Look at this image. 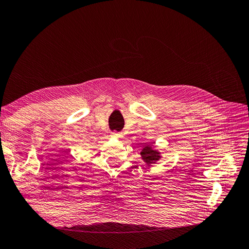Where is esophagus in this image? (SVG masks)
I'll list each match as a JSON object with an SVG mask.
<instances>
[{
  "label": "esophagus",
  "mask_w": 249,
  "mask_h": 249,
  "mask_svg": "<svg viewBox=\"0 0 249 249\" xmlns=\"http://www.w3.org/2000/svg\"><path fill=\"white\" fill-rule=\"evenodd\" d=\"M111 136L115 137V138H122V137H123V133H119V132H112V133H111Z\"/></svg>",
  "instance_id": "34e87169"
}]
</instances>
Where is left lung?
Returning a JSON list of instances; mask_svg holds the SVG:
<instances>
[{"mask_svg": "<svg viewBox=\"0 0 249 249\" xmlns=\"http://www.w3.org/2000/svg\"><path fill=\"white\" fill-rule=\"evenodd\" d=\"M140 155L142 157V160L144 161L147 165L155 164L158 160H160V158H161L160 153L158 152V150L153 149V147L150 145H146L143 147Z\"/></svg>", "mask_w": 249, "mask_h": 249, "instance_id": "1", "label": "left lung"}]
</instances>
